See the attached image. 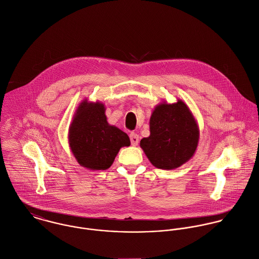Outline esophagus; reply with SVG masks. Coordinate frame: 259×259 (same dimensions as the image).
<instances>
[{
  "mask_svg": "<svg viewBox=\"0 0 259 259\" xmlns=\"http://www.w3.org/2000/svg\"><path fill=\"white\" fill-rule=\"evenodd\" d=\"M130 141H131V144L133 146H137L138 143H139V136L136 133H131L130 134Z\"/></svg>",
  "mask_w": 259,
  "mask_h": 259,
  "instance_id": "esophagus-1",
  "label": "esophagus"
}]
</instances>
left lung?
Wrapping results in <instances>:
<instances>
[{
    "label": "left lung",
    "mask_w": 259,
    "mask_h": 259,
    "mask_svg": "<svg viewBox=\"0 0 259 259\" xmlns=\"http://www.w3.org/2000/svg\"><path fill=\"white\" fill-rule=\"evenodd\" d=\"M149 123L150 136L141 139L140 147L156 168L175 169L194 155L199 128L192 112L182 100L157 105Z\"/></svg>",
    "instance_id": "1"
}]
</instances>
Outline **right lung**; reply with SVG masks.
Segmentation results:
<instances>
[{
    "mask_svg": "<svg viewBox=\"0 0 259 259\" xmlns=\"http://www.w3.org/2000/svg\"><path fill=\"white\" fill-rule=\"evenodd\" d=\"M100 102L80 103L69 128V145L77 162L91 170H106L120 148L130 146L128 135L110 125Z\"/></svg>",
    "mask_w": 259,
    "mask_h": 259,
    "instance_id": "1",
    "label": "right lung"
}]
</instances>
